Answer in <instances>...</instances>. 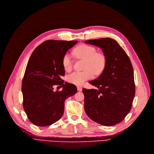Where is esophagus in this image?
I'll return each mask as SVG.
<instances>
[{"mask_svg": "<svg viewBox=\"0 0 154 154\" xmlns=\"http://www.w3.org/2000/svg\"><path fill=\"white\" fill-rule=\"evenodd\" d=\"M82 86H77V90L78 91H82Z\"/></svg>", "mask_w": 154, "mask_h": 154, "instance_id": "34e87169", "label": "esophagus"}]
</instances>
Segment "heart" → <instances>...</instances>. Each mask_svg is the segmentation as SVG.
I'll use <instances>...</instances> for the list:
<instances>
[{"mask_svg":"<svg viewBox=\"0 0 154 154\" xmlns=\"http://www.w3.org/2000/svg\"><path fill=\"white\" fill-rule=\"evenodd\" d=\"M74 54L82 59L85 60L84 69L82 72H74L68 76V82L77 86H82L86 81L90 79L95 75H99L105 69L106 57L101 53H97L95 48L81 45L74 50ZM63 66L65 71H69L72 69V61L69 54H66L63 58Z\"/></svg>","mask_w":154,"mask_h":154,"instance_id":"obj_1","label":"heart"}]
</instances>
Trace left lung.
<instances>
[{
	"instance_id": "obj_1",
	"label": "left lung",
	"mask_w": 154,
	"mask_h": 154,
	"mask_svg": "<svg viewBox=\"0 0 154 154\" xmlns=\"http://www.w3.org/2000/svg\"><path fill=\"white\" fill-rule=\"evenodd\" d=\"M102 49L106 66L101 75L89 83L96 89H83L85 110L93 121L105 126L121 122L130 111L135 97L134 69L125 51L116 41H86Z\"/></svg>"
}]
</instances>
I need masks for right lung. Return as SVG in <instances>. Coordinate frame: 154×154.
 <instances>
[{"instance_id": "add662e5", "label": "right lung", "mask_w": 154, "mask_h": 154, "mask_svg": "<svg viewBox=\"0 0 154 154\" xmlns=\"http://www.w3.org/2000/svg\"><path fill=\"white\" fill-rule=\"evenodd\" d=\"M78 41L48 40L36 48L26 66L22 85L23 107L30 120L46 127L59 120L64 110V101L77 92L75 85L64 83L63 58ZM56 84L63 88L54 92Z\"/></svg>"}]
</instances>
